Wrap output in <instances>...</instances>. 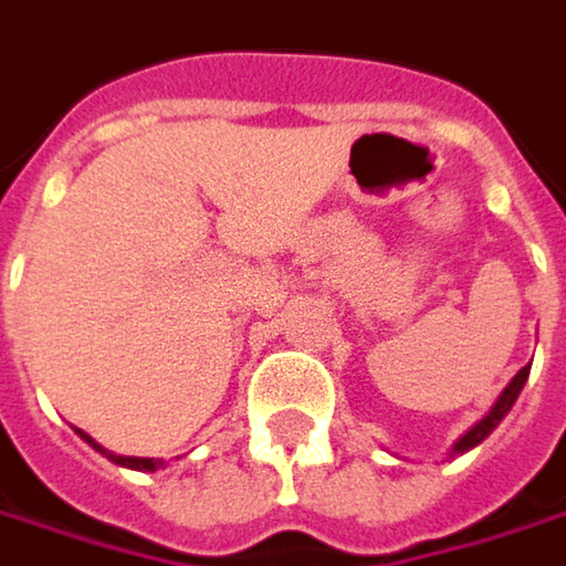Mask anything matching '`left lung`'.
<instances>
[{
	"label": "left lung",
	"instance_id": "obj_1",
	"mask_svg": "<svg viewBox=\"0 0 566 566\" xmlns=\"http://www.w3.org/2000/svg\"><path fill=\"white\" fill-rule=\"evenodd\" d=\"M526 380H528V367H523V370L510 380V386H506L504 392H501V399L494 402V408H491V411H488V415H484V418H481L479 424L469 430V433H462V437H459V443H455L453 453L450 455H459V453H465V450H472V447H479L481 440H484L491 430L504 421V415L513 408V402H516V396H520V389H523V382Z\"/></svg>",
	"mask_w": 566,
	"mask_h": 566
}]
</instances>
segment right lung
Instances as JSON below:
<instances>
[{"label":"right lung","instance_id":"1","mask_svg":"<svg viewBox=\"0 0 566 566\" xmlns=\"http://www.w3.org/2000/svg\"><path fill=\"white\" fill-rule=\"evenodd\" d=\"M78 433H82V440H87V443H91V447H94L97 453H104L107 459H111V462H116V465H126V469H138V472H155V469L160 465V462H155V459H138V455H113L111 450H104L101 443H94V440L87 437L85 430H78Z\"/></svg>","mask_w":566,"mask_h":566}]
</instances>
